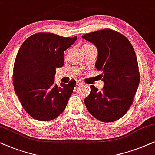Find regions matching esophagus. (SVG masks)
Masks as SVG:
<instances>
[{"mask_svg":"<svg viewBox=\"0 0 155 155\" xmlns=\"http://www.w3.org/2000/svg\"><path fill=\"white\" fill-rule=\"evenodd\" d=\"M83 83H82V82H81V81H77L76 82V85H78V86H82L83 85Z\"/></svg>","mask_w":155,"mask_h":155,"instance_id":"1","label":"esophagus"}]
</instances>
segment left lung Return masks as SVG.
Listing matches in <instances>:
<instances>
[{
    "instance_id": "obj_1",
    "label": "left lung",
    "mask_w": 155,
    "mask_h": 155,
    "mask_svg": "<svg viewBox=\"0 0 155 155\" xmlns=\"http://www.w3.org/2000/svg\"><path fill=\"white\" fill-rule=\"evenodd\" d=\"M82 38L96 45V68L103 71L102 90L91 86L84 100L91 114L104 123L114 122L129 110L140 84L137 57L126 37L110 29L85 34Z\"/></svg>"
}]
</instances>
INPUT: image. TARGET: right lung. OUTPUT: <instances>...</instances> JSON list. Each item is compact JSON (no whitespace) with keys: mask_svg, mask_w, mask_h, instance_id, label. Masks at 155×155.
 Wrapping results in <instances>:
<instances>
[{"mask_svg":"<svg viewBox=\"0 0 155 155\" xmlns=\"http://www.w3.org/2000/svg\"><path fill=\"white\" fill-rule=\"evenodd\" d=\"M76 39L38 32L20 47L14 63L13 83L22 106L33 118L49 121L64 110L76 81L58 86L54 78L56 68L64 64V51Z\"/></svg>","mask_w":155,"mask_h":155,"instance_id":"add662e5","label":"right lung"}]
</instances>
